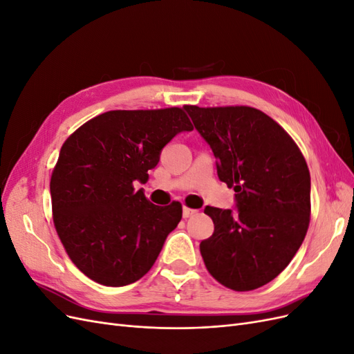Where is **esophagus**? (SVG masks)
Segmentation results:
<instances>
[{
    "label": "esophagus",
    "instance_id": "esophagus-1",
    "mask_svg": "<svg viewBox=\"0 0 354 354\" xmlns=\"http://www.w3.org/2000/svg\"><path fill=\"white\" fill-rule=\"evenodd\" d=\"M198 209H194V208H189V207H183V217L185 218H189V217H194L196 216Z\"/></svg>",
    "mask_w": 354,
    "mask_h": 354
}]
</instances>
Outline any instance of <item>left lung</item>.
Masks as SVG:
<instances>
[{
    "mask_svg": "<svg viewBox=\"0 0 354 354\" xmlns=\"http://www.w3.org/2000/svg\"><path fill=\"white\" fill-rule=\"evenodd\" d=\"M217 159L218 178L236 192L238 212L207 207L214 233L199 245L209 274L233 291L273 281L301 246L310 223V173L283 128L250 106L186 104Z\"/></svg>",
    "mask_w": 354,
    "mask_h": 354,
    "instance_id": "8db88e82",
    "label": "left lung"
}]
</instances>
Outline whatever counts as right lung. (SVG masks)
<instances>
[{"label": "right lung", "mask_w": 354, "mask_h": 354, "mask_svg": "<svg viewBox=\"0 0 354 354\" xmlns=\"http://www.w3.org/2000/svg\"><path fill=\"white\" fill-rule=\"evenodd\" d=\"M194 125L181 108L109 111L73 131L50 180L53 221L72 263L91 281L125 286L152 269L181 203L153 205L146 183L162 147Z\"/></svg>", "instance_id": "obj_1"}]
</instances>
